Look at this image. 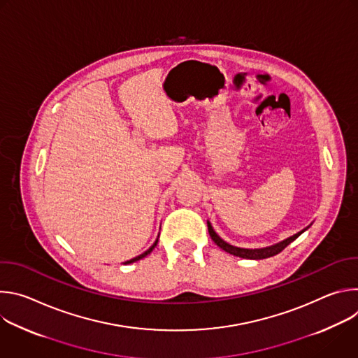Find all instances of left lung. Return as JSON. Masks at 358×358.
<instances>
[{
    "instance_id": "left-lung-1",
    "label": "left lung",
    "mask_w": 358,
    "mask_h": 358,
    "mask_svg": "<svg viewBox=\"0 0 358 358\" xmlns=\"http://www.w3.org/2000/svg\"><path fill=\"white\" fill-rule=\"evenodd\" d=\"M208 224V232H210V236L211 239L221 248L224 249L225 252L234 255V257H239V258H245V259H266V258H271V257H275V255H278L279 252H282L290 242H293L296 238H299L306 229L304 228L303 231L294 234L293 236L276 243V245H272V246H268V248H261V249H245V248H238V246H234V245H229L228 242H225L213 228V225L210 224V221L207 222Z\"/></svg>"
}]
</instances>
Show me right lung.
I'll return each instance as SVG.
<instances>
[{"label":"right lung","mask_w":358,"mask_h":358,"mask_svg":"<svg viewBox=\"0 0 358 358\" xmlns=\"http://www.w3.org/2000/svg\"><path fill=\"white\" fill-rule=\"evenodd\" d=\"M157 242H159V238L156 239V242L155 243H152L145 252H143L141 255H138V257H136V258H133V259H130V261H127V262H124V265H129V264H133V262H136V261H140V259H143V258H145L147 257V255L152 250V249H155L156 248V245H157Z\"/></svg>","instance_id":"obj_1"}]
</instances>
